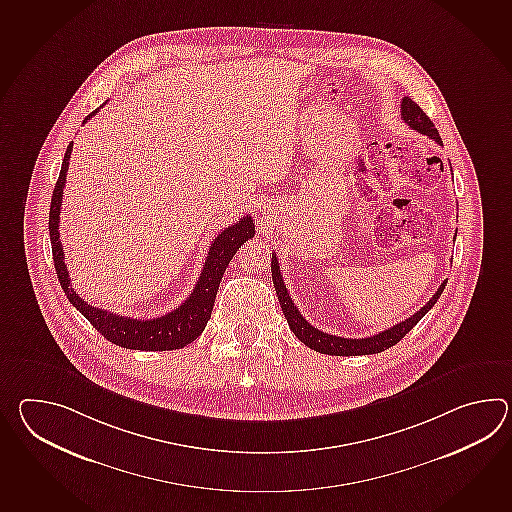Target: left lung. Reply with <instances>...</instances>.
I'll return each mask as SVG.
<instances>
[{"label":"left lung","instance_id":"obj_1","mask_svg":"<svg viewBox=\"0 0 512 512\" xmlns=\"http://www.w3.org/2000/svg\"><path fill=\"white\" fill-rule=\"evenodd\" d=\"M400 115L404 119V123H408L413 130L421 132L424 136L432 137L435 143L443 145L441 136L437 132V128L433 126L432 119L428 115L424 114L421 110V106L417 103H413L409 97L402 99L400 104ZM272 279L273 286H275V292L279 297V303L283 308L284 318L288 321L290 329L296 334L299 341H303L307 347L314 349L316 353L321 354H332V356H362V354H376L386 351L389 347H393L395 343L402 340L409 330L413 329L422 318L424 314L430 310V308L437 303V299L443 294L444 286L448 281H443L441 286L437 288V292L433 294L432 299L421 308L417 310L411 318L400 321L397 325H393L391 329L382 330L375 336H369V338H358V340H351V338H341V336H332L327 334L323 330L316 329L308 323L307 319L301 316V312L297 310L292 297L286 290V284L283 281V275L279 270V262L275 253H272Z\"/></svg>","mask_w":512,"mask_h":512}]
</instances>
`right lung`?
I'll use <instances>...</instances> for the list:
<instances>
[{"mask_svg": "<svg viewBox=\"0 0 512 512\" xmlns=\"http://www.w3.org/2000/svg\"><path fill=\"white\" fill-rule=\"evenodd\" d=\"M97 112L99 110L91 112V115ZM91 115L84 119V123L90 119ZM71 150H73V141L69 143L62 159V169L58 174L57 185L51 198V209H49V237H51V248H53V261H55L58 281L62 290L66 292L69 303L77 308L106 340L112 341L119 347L134 349V351H174L189 345L204 332L205 325L211 318L218 284L222 281V275L226 272L229 261L246 240L255 237V226L251 216H242L237 224L228 226L213 240L205 259L204 270L198 277L193 294L169 314L161 318L134 319L119 316L103 308L91 307L71 288V279L64 262V250L60 242V233H58L62 194L66 185Z\"/></svg>", "mask_w": 512, "mask_h": 512, "instance_id": "right-lung-1", "label": "right lung"}]
</instances>
